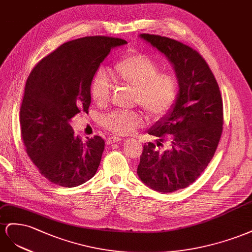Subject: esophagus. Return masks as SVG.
Returning <instances> with one entry per match:
<instances>
[{
	"instance_id": "1",
	"label": "esophagus",
	"mask_w": 252,
	"mask_h": 252,
	"mask_svg": "<svg viewBox=\"0 0 252 252\" xmlns=\"http://www.w3.org/2000/svg\"><path fill=\"white\" fill-rule=\"evenodd\" d=\"M121 140H122L121 137H117V136H111V137L107 138L106 143H109V145H111V143L118 142V141H121Z\"/></svg>"
}]
</instances>
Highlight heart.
Here are the masks:
<instances>
[{"label": "heart", "instance_id": "heart-1", "mask_svg": "<svg viewBox=\"0 0 252 252\" xmlns=\"http://www.w3.org/2000/svg\"><path fill=\"white\" fill-rule=\"evenodd\" d=\"M152 57L142 53L128 54L117 61L111 77L117 84L134 89V102L139 104L152 119H160L171 111L178 96L177 77L171 71H158ZM91 98L98 106L110 101L112 86L104 70H99L91 84ZM145 124L138 111H114L104 115L101 125L118 135L132 133Z\"/></svg>", "mask_w": 252, "mask_h": 252}]
</instances>
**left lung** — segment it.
Returning <instances> with one entry per match:
<instances>
[{
    "mask_svg": "<svg viewBox=\"0 0 252 252\" xmlns=\"http://www.w3.org/2000/svg\"><path fill=\"white\" fill-rule=\"evenodd\" d=\"M140 37L167 57L179 84L174 107L149 131L162 142L169 140V148L145 145L137 168L142 183L170 193L195 182L213 158L224 125L222 99L217 79L195 49L158 34Z\"/></svg>",
    "mask_w": 252,
    "mask_h": 252,
    "instance_id": "8db88e82",
    "label": "left lung"
}]
</instances>
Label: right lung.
<instances>
[{"instance_id":"1","label":"right lung","mask_w":252,"mask_h":252,"mask_svg":"<svg viewBox=\"0 0 252 252\" xmlns=\"http://www.w3.org/2000/svg\"><path fill=\"white\" fill-rule=\"evenodd\" d=\"M119 38L94 35L69 41L44 57L27 78L20 110L25 151L41 175L57 186L77 187L96 174L104 150L100 136L82 141L69 121L89 112L91 84Z\"/></svg>"}]
</instances>
